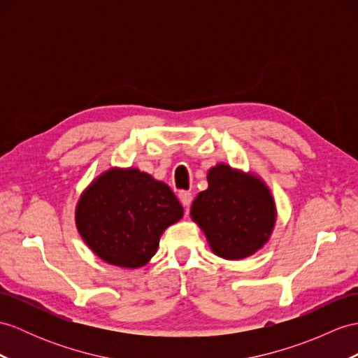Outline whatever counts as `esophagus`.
<instances>
[{"mask_svg": "<svg viewBox=\"0 0 358 358\" xmlns=\"http://www.w3.org/2000/svg\"><path fill=\"white\" fill-rule=\"evenodd\" d=\"M179 200H180V203L184 205V208L188 209L191 202H193V196H191L189 191H180V193H179Z\"/></svg>", "mask_w": 358, "mask_h": 358, "instance_id": "obj_1", "label": "esophagus"}]
</instances>
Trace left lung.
Instances as JSON below:
<instances>
[{
    "mask_svg": "<svg viewBox=\"0 0 358 358\" xmlns=\"http://www.w3.org/2000/svg\"><path fill=\"white\" fill-rule=\"evenodd\" d=\"M191 219L205 232L215 255L241 259L266 245L276 209L263 180L219 164L208 171V189L194 199Z\"/></svg>",
    "mask_w": 358,
    "mask_h": 358,
    "instance_id": "8db88e82",
    "label": "left lung"
}]
</instances>
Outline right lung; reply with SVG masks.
<instances>
[{"mask_svg":"<svg viewBox=\"0 0 358 358\" xmlns=\"http://www.w3.org/2000/svg\"><path fill=\"white\" fill-rule=\"evenodd\" d=\"M184 215L169 185L138 169H110L95 179L76 208V224L95 255L136 268L158 250L159 237Z\"/></svg>","mask_w":358,"mask_h":358,"instance_id":"obj_1","label":"right lung"}]
</instances>
